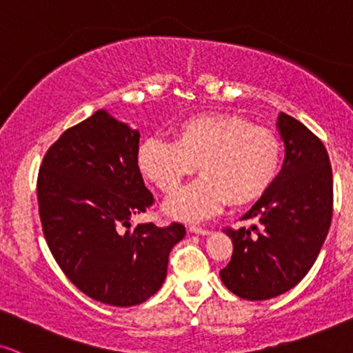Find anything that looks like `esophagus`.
Returning a JSON list of instances; mask_svg holds the SVG:
<instances>
[{
    "label": "esophagus",
    "instance_id": "1",
    "mask_svg": "<svg viewBox=\"0 0 353 353\" xmlns=\"http://www.w3.org/2000/svg\"><path fill=\"white\" fill-rule=\"evenodd\" d=\"M190 232H193V234H201V236H208V234H210V229H206V228H201V225H190Z\"/></svg>",
    "mask_w": 353,
    "mask_h": 353
}]
</instances>
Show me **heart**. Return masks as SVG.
<instances>
[{
	"label": "heart",
	"instance_id": "1",
	"mask_svg": "<svg viewBox=\"0 0 353 353\" xmlns=\"http://www.w3.org/2000/svg\"><path fill=\"white\" fill-rule=\"evenodd\" d=\"M283 147L272 130L234 114H199L181 121L173 141L149 137L137 149V167L167 196L196 170L201 178L167 203L181 219L216 214L225 203L255 201L275 183Z\"/></svg>",
	"mask_w": 353,
	"mask_h": 353
}]
</instances>
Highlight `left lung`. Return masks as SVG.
I'll use <instances>...</instances> for the list:
<instances>
[{
	"label": "left lung",
	"mask_w": 353,
	"mask_h": 353,
	"mask_svg": "<svg viewBox=\"0 0 353 353\" xmlns=\"http://www.w3.org/2000/svg\"><path fill=\"white\" fill-rule=\"evenodd\" d=\"M278 129L285 163L275 183L242 217L259 219L262 225L224 229L234 250L221 280L250 301L275 298L296 286L314 265L332 221V168L324 143L285 112L278 117Z\"/></svg>",
	"instance_id": "8db88e82"
}]
</instances>
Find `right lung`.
<instances>
[{"label": "right lung", "mask_w": 353, "mask_h": 353, "mask_svg": "<svg viewBox=\"0 0 353 353\" xmlns=\"http://www.w3.org/2000/svg\"><path fill=\"white\" fill-rule=\"evenodd\" d=\"M139 137L99 110L52 143L37 176L39 216L55 262L81 293L117 307L159 291L170 250L185 237L180 223L129 229L130 216L155 201L137 167Z\"/></svg>", "instance_id": "1"}]
</instances>
